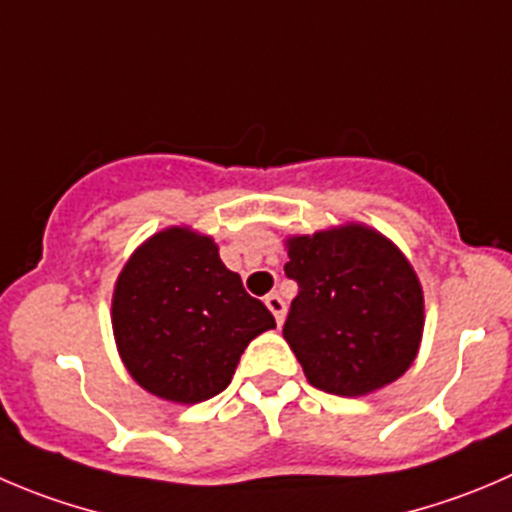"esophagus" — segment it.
Instances as JSON below:
<instances>
[{"mask_svg":"<svg viewBox=\"0 0 512 512\" xmlns=\"http://www.w3.org/2000/svg\"><path fill=\"white\" fill-rule=\"evenodd\" d=\"M266 306H269V311L274 314L276 324H281V321H284V311H286L284 299H281L279 294H269L266 296Z\"/></svg>","mask_w":512,"mask_h":512,"instance_id":"1","label":"esophagus"}]
</instances>
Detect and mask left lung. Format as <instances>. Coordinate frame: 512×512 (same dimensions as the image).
Returning a JSON list of instances; mask_svg holds the SVG:
<instances>
[{
	"mask_svg": "<svg viewBox=\"0 0 512 512\" xmlns=\"http://www.w3.org/2000/svg\"><path fill=\"white\" fill-rule=\"evenodd\" d=\"M286 276L299 284L284 339L311 387L364 397L415 362L425 294L407 256L372 226L342 223L286 238Z\"/></svg>",
	"mask_w": 512,
	"mask_h": 512,
	"instance_id": "obj_1",
	"label": "left lung"
}]
</instances>
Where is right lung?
Returning <instances> with one entry per match:
<instances>
[{"instance_id": "right-lung-1", "label": "right lung", "mask_w": 512, "mask_h": 512, "mask_svg": "<svg viewBox=\"0 0 512 512\" xmlns=\"http://www.w3.org/2000/svg\"><path fill=\"white\" fill-rule=\"evenodd\" d=\"M110 316L130 377L175 405L223 392L251 339L276 326L226 269L218 243L191 226L163 228L130 253Z\"/></svg>"}]
</instances>
